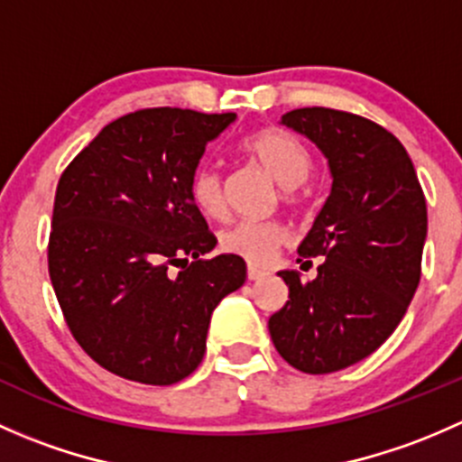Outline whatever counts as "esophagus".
<instances>
[{"label": "esophagus", "instance_id": "obj_1", "mask_svg": "<svg viewBox=\"0 0 462 462\" xmlns=\"http://www.w3.org/2000/svg\"><path fill=\"white\" fill-rule=\"evenodd\" d=\"M265 270H261V268H254V265H248V279L250 282H261V279L265 277Z\"/></svg>", "mask_w": 462, "mask_h": 462}]
</instances>
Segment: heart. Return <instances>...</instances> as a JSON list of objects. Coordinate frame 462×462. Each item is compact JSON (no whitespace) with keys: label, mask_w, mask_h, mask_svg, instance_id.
<instances>
[{"label":"heart","mask_w":462,"mask_h":462,"mask_svg":"<svg viewBox=\"0 0 462 462\" xmlns=\"http://www.w3.org/2000/svg\"><path fill=\"white\" fill-rule=\"evenodd\" d=\"M245 156L259 162L277 183L286 188V201L300 199L297 185L304 183L313 171V156L295 134L286 129L265 127L254 132L241 144ZM189 199L197 209L209 218H221L226 214V194L223 176L217 167L201 165L189 180ZM288 227L282 221H245L235 223L218 235L223 253L235 254L253 265H263L273 259L279 245L286 244Z\"/></svg>","instance_id":"obj_1"}]
</instances>
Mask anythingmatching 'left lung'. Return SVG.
I'll return each instance as SVG.
<instances>
[{"instance_id": "left-lung-1", "label": "left lung", "mask_w": 462, "mask_h": 462, "mask_svg": "<svg viewBox=\"0 0 462 462\" xmlns=\"http://www.w3.org/2000/svg\"><path fill=\"white\" fill-rule=\"evenodd\" d=\"M282 125L318 144L333 185L297 248L301 265L324 257L318 277L279 273L288 301L268 330L288 365L333 374L371 356L407 313L420 282L425 194L402 143L362 116L306 106Z\"/></svg>"}]
</instances>
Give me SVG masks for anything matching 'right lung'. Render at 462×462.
<instances>
[{
    "instance_id": "1",
    "label": "right lung",
    "mask_w": 462,
    "mask_h": 462,
    "mask_svg": "<svg viewBox=\"0 0 462 462\" xmlns=\"http://www.w3.org/2000/svg\"><path fill=\"white\" fill-rule=\"evenodd\" d=\"M235 120L134 111L60 176L51 283L73 337L111 374L158 386L188 377L203 360L212 310L244 286V259H205L217 236L189 199L205 147Z\"/></svg>"
}]
</instances>
